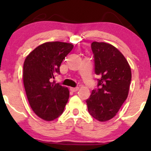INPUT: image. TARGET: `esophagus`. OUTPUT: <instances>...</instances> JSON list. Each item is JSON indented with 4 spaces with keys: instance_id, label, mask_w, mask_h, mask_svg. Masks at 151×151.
I'll list each match as a JSON object with an SVG mask.
<instances>
[{
    "instance_id": "obj_1",
    "label": "esophagus",
    "mask_w": 151,
    "mask_h": 151,
    "mask_svg": "<svg viewBox=\"0 0 151 151\" xmlns=\"http://www.w3.org/2000/svg\"><path fill=\"white\" fill-rule=\"evenodd\" d=\"M78 89H79V87H70V90L72 91H73V92H74V91H77Z\"/></svg>"
}]
</instances>
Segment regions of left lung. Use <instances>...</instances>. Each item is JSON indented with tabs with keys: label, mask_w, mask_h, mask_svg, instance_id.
I'll return each instance as SVG.
<instances>
[{
	"label": "left lung",
	"mask_w": 151,
	"mask_h": 151,
	"mask_svg": "<svg viewBox=\"0 0 151 151\" xmlns=\"http://www.w3.org/2000/svg\"><path fill=\"white\" fill-rule=\"evenodd\" d=\"M95 74L97 89H93L86 99L88 111L99 121H106L116 116L129 94L131 80V67L122 53L106 42H93Z\"/></svg>",
	"instance_id": "8db88e82"
}]
</instances>
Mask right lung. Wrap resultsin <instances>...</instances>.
Listing matches in <instances>:
<instances>
[{
	"label": "right lung",
	"mask_w": 151,
	"mask_h": 151,
	"mask_svg": "<svg viewBox=\"0 0 151 151\" xmlns=\"http://www.w3.org/2000/svg\"><path fill=\"white\" fill-rule=\"evenodd\" d=\"M70 43L49 42L36 47L25 58L23 84L35 114L45 121H53L63 113L70 96L69 89L53 80L73 49Z\"/></svg>",
	"instance_id": "right-lung-1"
}]
</instances>
